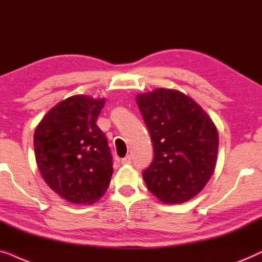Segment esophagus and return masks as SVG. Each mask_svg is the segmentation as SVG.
Wrapping results in <instances>:
<instances>
[{
    "label": "esophagus",
    "instance_id": "34e87169",
    "mask_svg": "<svg viewBox=\"0 0 262 262\" xmlns=\"http://www.w3.org/2000/svg\"><path fill=\"white\" fill-rule=\"evenodd\" d=\"M132 163V157L130 156H127L126 158H123V159H121V164L126 165V164H130Z\"/></svg>",
    "mask_w": 262,
    "mask_h": 262
}]
</instances>
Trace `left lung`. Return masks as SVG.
Returning <instances> with one entry per match:
<instances>
[{"label":"left lung","instance_id":"left-lung-1","mask_svg":"<svg viewBox=\"0 0 262 262\" xmlns=\"http://www.w3.org/2000/svg\"><path fill=\"white\" fill-rule=\"evenodd\" d=\"M136 103L153 142V161L142 172L147 187L164 203L191 200L216 166L215 124L192 98L177 90L138 95Z\"/></svg>","mask_w":262,"mask_h":262}]
</instances>
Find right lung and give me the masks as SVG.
Here are the masks:
<instances>
[{
  "instance_id": "1",
  "label": "right lung",
  "mask_w": 262,
  "mask_h": 262,
  "mask_svg": "<svg viewBox=\"0 0 262 262\" xmlns=\"http://www.w3.org/2000/svg\"><path fill=\"white\" fill-rule=\"evenodd\" d=\"M104 103L89 96H72L54 105L35 128L39 171L47 185L71 203H94L112 179V153L96 124Z\"/></svg>"
}]
</instances>
